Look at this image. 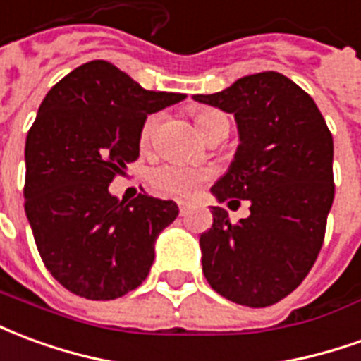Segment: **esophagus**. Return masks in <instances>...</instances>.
<instances>
[{
  "label": "esophagus",
  "instance_id": "34e87169",
  "mask_svg": "<svg viewBox=\"0 0 361 361\" xmlns=\"http://www.w3.org/2000/svg\"><path fill=\"white\" fill-rule=\"evenodd\" d=\"M178 209H180V214L185 216L186 209H188V202H178Z\"/></svg>",
  "mask_w": 361,
  "mask_h": 361
}]
</instances>
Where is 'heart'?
Wrapping results in <instances>:
<instances>
[{"instance_id":"1","label":"heart","mask_w":361,"mask_h":361,"mask_svg":"<svg viewBox=\"0 0 361 361\" xmlns=\"http://www.w3.org/2000/svg\"><path fill=\"white\" fill-rule=\"evenodd\" d=\"M196 128L200 132L202 137L209 134V130L219 124L221 120H226L224 114L219 112H200L196 114ZM157 130V116L152 114L147 116L142 126V134L140 140L142 144L147 145L153 140ZM208 178V173L202 169L188 167V165H180V163H161L157 167L152 169L149 173V183L153 188L163 196H171V198H188L196 192V188Z\"/></svg>"}]
</instances>
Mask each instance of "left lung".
<instances>
[{
  "label": "left lung",
  "mask_w": 361,
  "mask_h": 361,
  "mask_svg": "<svg viewBox=\"0 0 361 361\" xmlns=\"http://www.w3.org/2000/svg\"><path fill=\"white\" fill-rule=\"evenodd\" d=\"M192 99L233 114L239 134L231 165L209 192L217 204L250 202L239 224L212 206L214 224L200 235L204 276L239 305H274L303 282L323 247L334 200L332 135L315 101L278 71Z\"/></svg>",
  "instance_id": "8db88e82"
}]
</instances>
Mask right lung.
Listing matches in <instances>:
<instances>
[{"label": "right lung", "instance_id": "right-lung-1", "mask_svg": "<svg viewBox=\"0 0 361 361\" xmlns=\"http://www.w3.org/2000/svg\"><path fill=\"white\" fill-rule=\"evenodd\" d=\"M186 94L145 91L93 60L48 91L25 144V212L50 274L81 298L106 301L149 274L155 241L178 216L173 200H118L109 185L140 155L147 114Z\"/></svg>", "mask_w": 361, "mask_h": 361}]
</instances>
